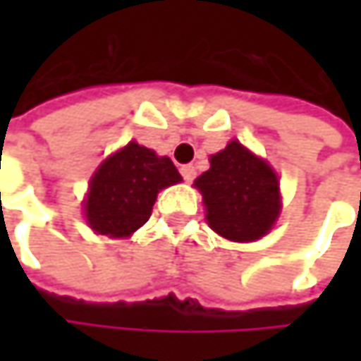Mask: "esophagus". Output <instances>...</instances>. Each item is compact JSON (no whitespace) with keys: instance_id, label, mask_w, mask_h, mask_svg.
Instances as JSON below:
<instances>
[{"instance_id":"esophagus-1","label":"esophagus","mask_w":361,"mask_h":361,"mask_svg":"<svg viewBox=\"0 0 361 361\" xmlns=\"http://www.w3.org/2000/svg\"><path fill=\"white\" fill-rule=\"evenodd\" d=\"M180 173H181V178L185 181H192L194 178H196V169L192 167V165H183L180 169Z\"/></svg>"}]
</instances>
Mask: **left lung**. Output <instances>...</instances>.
I'll list each match as a JSON object with an SVG mask.
<instances>
[{"label": "left lung", "mask_w": 361, "mask_h": 361, "mask_svg": "<svg viewBox=\"0 0 361 361\" xmlns=\"http://www.w3.org/2000/svg\"><path fill=\"white\" fill-rule=\"evenodd\" d=\"M194 185L202 194L211 230L234 243L265 236L282 209L276 171L238 140L211 157V169Z\"/></svg>", "instance_id": "obj_1"}]
</instances>
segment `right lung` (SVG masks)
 <instances>
[{
  "instance_id": "1",
  "label": "right lung",
  "mask_w": 361,
  "mask_h": 361,
  "mask_svg": "<svg viewBox=\"0 0 361 361\" xmlns=\"http://www.w3.org/2000/svg\"><path fill=\"white\" fill-rule=\"evenodd\" d=\"M181 181L169 157L129 142L96 169L85 198L90 228L110 238H129L142 228L157 200V194Z\"/></svg>"
}]
</instances>
